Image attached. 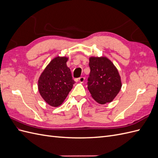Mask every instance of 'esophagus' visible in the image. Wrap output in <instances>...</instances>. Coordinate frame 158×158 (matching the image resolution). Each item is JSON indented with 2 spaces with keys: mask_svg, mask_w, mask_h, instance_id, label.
Instances as JSON below:
<instances>
[{
  "mask_svg": "<svg viewBox=\"0 0 158 158\" xmlns=\"http://www.w3.org/2000/svg\"><path fill=\"white\" fill-rule=\"evenodd\" d=\"M84 80H85V78L84 77H80L79 78V82L80 83H83L84 82Z\"/></svg>",
  "mask_w": 158,
  "mask_h": 158,
  "instance_id": "esophagus-1",
  "label": "esophagus"
}]
</instances>
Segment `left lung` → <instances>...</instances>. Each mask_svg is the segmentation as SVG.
Instances as JSON below:
<instances>
[{
    "mask_svg": "<svg viewBox=\"0 0 158 158\" xmlns=\"http://www.w3.org/2000/svg\"><path fill=\"white\" fill-rule=\"evenodd\" d=\"M88 89L99 104L111 102L122 87L121 76L112 62L106 56H91Z\"/></svg>",
    "mask_w": 158,
    "mask_h": 158,
    "instance_id": "left-lung-1",
    "label": "left lung"
}]
</instances>
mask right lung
Wrapping results in <instances>:
<instances>
[{
	"instance_id": "add662e5",
	"label": "right lung",
	"mask_w": 158,
	"mask_h": 158,
	"mask_svg": "<svg viewBox=\"0 0 158 158\" xmlns=\"http://www.w3.org/2000/svg\"><path fill=\"white\" fill-rule=\"evenodd\" d=\"M69 58L56 56L43 71L38 80V89L42 98L52 107H59L67 97L75 83L66 65Z\"/></svg>"
}]
</instances>
